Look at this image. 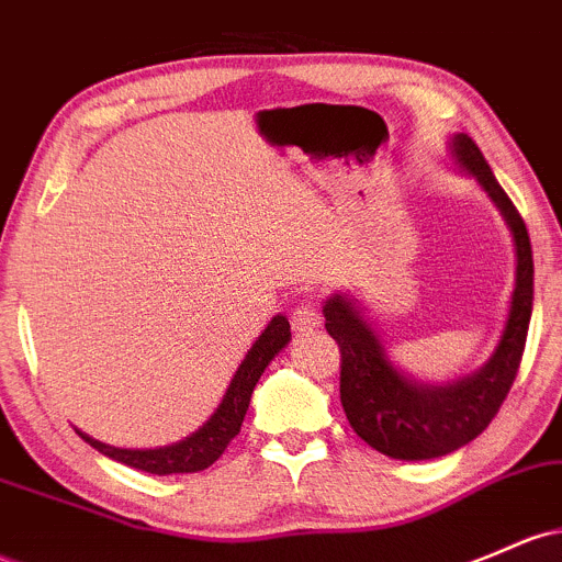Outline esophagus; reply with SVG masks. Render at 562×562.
Segmentation results:
<instances>
[{
	"instance_id": "esophagus-1",
	"label": "esophagus",
	"mask_w": 562,
	"mask_h": 562,
	"mask_svg": "<svg viewBox=\"0 0 562 562\" xmlns=\"http://www.w3.org/2000/svg\"><path fill=\"white\" fill-rule=\"evenodd\" d=\"M319 323H323V317H319V310L312 301H304V304L293 310L291 325L295 333H312L314 328H319Z\"/></svg>"
}]
</instances>
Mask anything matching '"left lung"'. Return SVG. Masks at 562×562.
Wrapping results in <instances>:
<instances>
[{"mask_svg":"<svg viewBox=\"0 0 562 562\" xmlns=\"http://www.w3.org/2000/svg\"><path fill=\"white\" fill-rule=\"evenodd\" d=\"M448 151L456 168L474 178L502 213L515 248L507 319L485 366L448 384H424L394 366L357 299L330 293L323 304L325 328L341 347V405L351 429L379 453L400 461L440 459L488 427L517 375L533 310V252L520 213L470 135L456 133Z\"/></svg>","mask_w":562,"mask_h":562,"instance_id":"1","label":"left lung"}]
</instances>
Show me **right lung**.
<instances>
[{"label": "right lung", "mask_w": 562, "mask_h": 562, "mask_svg": "<svg viewBox=\"0 0 562 562\" xmlns=\"http://www.w3.org/2000/svg\"><path fill=\"white\" fill-rule=\"evenodd\" d=\"M291 341V323L285 314H274L271 323L263 328L261 336L252 341V347L239 362L237 373L232 375L229 386H226L224 397H221L218 408L211 413L200 429L191 431L183 440L172 442V446L162 448H114L106 442L95 440V437L85 435L77 429V435L85 442H90L95 451H101L109 459L120 461V464L133 467V470L149 472V474H187V472H202L226 451V446L239 435V427L248 413L250 394L256 390L258 379L267 371V366L280 355L282 349Z\"/></svg>", "instance_id": "obj_1"}]
</instances>
